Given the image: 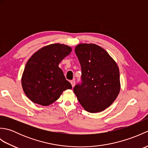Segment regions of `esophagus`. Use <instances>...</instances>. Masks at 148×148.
Listing matches in <instances>:
<instances>
[{"label":"esophagus","instance_id":"esophagus-1","mask_svg":"<svg viewBox=\"0 0 148 148\" xmlns=\"http://www.w3.org/2000/svg\"><path fill=\"white\" fill-rule=\"evenodd\" d=\"M71 84H72V88H73V87L74 86V85H75V81H74V80L71 81Z\"/></svg>","mask_w":148,"mask_h":148}]
</instances>
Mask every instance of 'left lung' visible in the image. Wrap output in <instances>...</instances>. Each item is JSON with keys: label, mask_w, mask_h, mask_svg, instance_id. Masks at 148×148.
I'll list each match as a JSON object with an SVG mask.
<instances>
[{"label": "left lung", "mask_w": 148, "mask_h": 148, "mask_svg": "<svg viewBox=\"0 0 148 148\" xmlns=\"http://www.w3.org/2000/svg\"><path fill=\"white\" fill-rule=\"evenodd\" d=\"M75 53L81 67L82 83L75 86L74 93L86 111H104L120 92L117 64L104 49L95 44H79Z\"/></svg>", "instance_id": "8db88e82"}]
</instances>
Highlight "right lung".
<instances>
[{
	"label": "right lung",
	"mask_w": 148,
	"mask_h": 148,
	"mask_svg": "<svg viewBox=\"0 0 148 148\" xmlns=\"http://www.w3.org/2000/svg\"><path fill=\"white\" fill-rule=\"evenodd\" d=\"M71 51L70 46L54 43L42 47L29 59L22 74L21 85L32 102L49 106L57 100L64 90L72 88L58 67Z\"/></svg>",
	"instance_id": "add662e5"
}]
</instances>
